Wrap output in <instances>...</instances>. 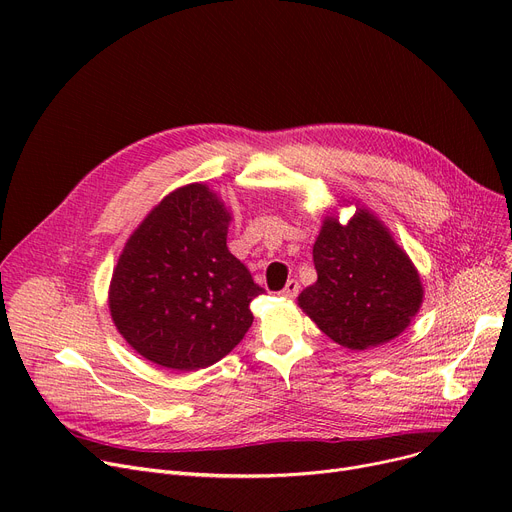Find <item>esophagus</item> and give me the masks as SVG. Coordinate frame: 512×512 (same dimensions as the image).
<instances>
[{
	"mask_svg": "<svg viewBox=\"0 0 512 512\" xmlns=\"http://www.w3.org/2000/svg\"><path fill=\"white\" fill-rule=\"evenodd\" d=\"M299 290H301V286H299L297 280H288L284 290H282V294H284V297H288V299H294L299 294Z\"/></svg>",
	"mask_w": 512,
	"mask_h": 512,
	"instance_id": "1",
	"label": "esophagus"
}]
</instances>
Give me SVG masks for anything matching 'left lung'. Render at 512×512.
Segmentation results:
<instances>
[{
  "label": "left lung",
  "mask_w": 512,
  "mask_h": 512,
  "mask_svg": "<svg viewBox=\"0 0 512 512\" xmlns=\"http://www.w3.org/2000/svg\"><path fill=\"white\" fill-rule=\"evenodd\" d=\"M346 203V201H342ZM357 205L348 224L328 213L313 245L317 282L299 307L328 338L365 351L405 332L423 303V284L384 222Z\"/></svg>",
  "instance_id": "8db88e82"
}]
</instances>
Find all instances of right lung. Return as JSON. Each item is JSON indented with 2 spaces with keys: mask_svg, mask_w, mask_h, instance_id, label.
<instances>
[{
  "mask_svg": "<svg viewBox=\"0 0 512 512\" xmlns=\"http://www.w3.org/2000/svg\"><path fill=\"white\" fill-rule=\"evenodd\" d=\"M230 209L203 182L176 188L130 234L114 267L112 321L147 361L197 371L224 359L263 292L226 247Z\"/></svg>",
  "mask_w": 512,
  "mask_h": 512,
  "instance_id": "obj_1",
  "label": "right lung"
}]
</instances>
